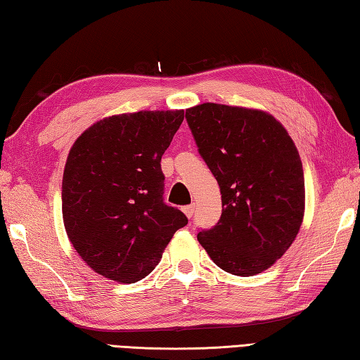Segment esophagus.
<instances>
[{"mask_svg":"<svg viewBox=\"0 0 360 360\" xmlns=\"http://www.w3.org/2000/svg\"><path fill=\"white\" fill-rule=\"evenodd\" d=\"M182 212L186 213L187 218H192L193 213H195V205L190 204V205H186V207H182Z\"/></svg>","mask_w":360,"mask_h":360,"instance_id":"34e87169","label":"esophagus"}]
</instances>
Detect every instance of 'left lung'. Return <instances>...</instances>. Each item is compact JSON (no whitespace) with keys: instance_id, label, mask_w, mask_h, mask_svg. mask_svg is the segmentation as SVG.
I'll return each instance as SVG.
<instances>
[{"instance_id":"obj_1","label":"left lung","mask_w":360,"mask_h":360,"mask_svg":"<svg viewBox=\"0 0 360 360\" xmlns=\"http://www.w3.org/2000/svg\"><path fill=\"white\" fill-rule=\"evenodd\" d=\"M198 151L218 181L223 213L198 241L221 269L252 277L294 243L304 215L302 159L272 114L201 103L186 110Z\"/></svg>"}]
</instances>
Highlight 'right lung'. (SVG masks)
I'll use <instances>...</instances> for the list:
<instances>
[{
  "label": "right lung",
  "instance_id": "obj_1",
  "mask_svg": "<svg viewBox=\"0 0 360 360\" xmlns=\"http://www.w3.org/2000/svg\"><path fill=\"white\" fill-rule=\"evenodd\" d=\"M184 110L116 114L85 129L70 150L62 184L63 224L91 269L134 283L155 269L181 210L164 204L160 158Z\"/></svg>",
  "mask_w": 360,
  "mask_h": 360
}]
</instances>
